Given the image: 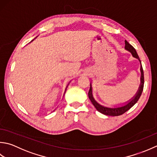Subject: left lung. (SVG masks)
<instances>
[{"instance_id":"left-lung-1","label":"left lung","mask_w":157,"mask_h":157,"mask_svg":"<svg viewBox=\"0 0 157 157\" xmlns=\"http://www.w3.org/2000/svg\"><path fill=\"white\" fill-rule=\"evenodd\" d=\"M125 49L132 53V56L134 57H136V58L138 59L140 62V57H139L138 55H137L135 48H134L132 45V44H130L129 43H128L126 40H125ZM140 70H141L142 75H141V84H140L139 90H138V91H137L136 95H135V97H134L127 104L124 105V106L115 108H110L104 107V106H103V105H101L94 100V98H93L92 89H91V87H90L89 93H88L89 100H91L93 105H94L95 108L97 109V110L105 115H108V116H114H114H119V115H121V114H124V113H126V112L127 110H129L130 108L133 106V105H135L136 104V102L138 101L140 96H141L143 89H144V72H143L142 66H141V68H140Z\"/></svg>"}]
</instances>
